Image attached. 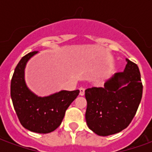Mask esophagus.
Returning <instances> with one entry per match:
<instances>
[{
    "label": "esophagus",
    "instance_id": "obj_1",
    "mask_svg": "<svg viewBox=\"0 0 152 152\" xmlns=\"http://www.w3.org/2000/svg\"><path fill=\"white\" fill-rule=\"evenodd\" d=\"M79 90H80V95L83 96L84 94H85V89H84V88L80 87V88L79 89Z\"/></svg>",
    "mask_w": 152,
    "mask_h": 152
}]
</instances>
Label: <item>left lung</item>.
<instances>
[{
	"label": "left lung",
	"mask_w": 152,
	"mask_h": 152,
	"mask_svg": "<svg viewBox=\"0 0 152 152\" xmlns=\"http://www.w3.org/2000/svg\"><path fill=\"white\" fill-rule=\"evenodd\" d=\"M126 61L124 72L115 73L104 87L85 91L86 123L99 136L117 134L127 128L141 102L142 84L138 66L130 60Z\"/></svg>",
	"instance_id": "8db88e82"
}]
</instances>
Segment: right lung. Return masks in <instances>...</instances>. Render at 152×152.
Returning a JSON list of instances; mask_svg holds the SVG:
<instances>
[{
  "mask_svg": "<svg viewBox=\"0 0 152 152\" xmlns=\"http://www.w3.org/2000/svg\"><path fill=\"white\" fill-rule=\"evenodd\" d=\"M37 53L33 51L26 54L16 66L11 79L10 95L22 125L31 132L48 134L61 124L66 109L80 90H62L43 98L31 93L25 84L24 68L28 59Z\"/></svg>",
  "mask_w": 152,
  "mask_h": 152,
  "instance_id": "right-lung-1",
  "label": "right lung"
}]
</instances>
